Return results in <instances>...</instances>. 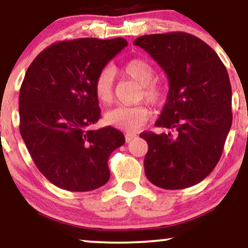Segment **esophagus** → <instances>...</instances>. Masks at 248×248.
Wrapping results in <instances>:
<instances>
[{
  "mask_svg": "<svg viewBox=\"0 0 248 248\" xmlns=\"http://www.w3.org/2000/svg\"><path fill=\"white\" fill-rule=\"evenodd\" d=\"M136 138V134H133V133H126V141L129 142L132 141L133 139Z\"/></svg>",
  "mask_w": 248,
  "mask_h": 248,
  "instance_id": "34e87169",
  "label": "esophagus"
}]
</instances>
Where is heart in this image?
<instances>
[{"instance_id": "b5f03b06", "label": "heart", "mask_w": 248, "mask_h": 248, "mask_svg": "<svg viewBox=\"0 0 248 248\" xmlns=\"http://www.w3.org/2000/svg\"><path fill=\"white\" fill-rule=\"evenodd\" d=\"M122 73L141 85L140 96L152 105H161L167 96L166 87L155 81V69L143 58L129 61L122 67ZM94 91L98 100L102 104H110L113 100V71L105 67L96 76ZM149 110L146 106H118L108 110L105 120L110 126L127 132H134L143 126L148 120Z\"/></svg>"}]
</instances>
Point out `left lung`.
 I'll return each instance as SVG.
<instances>
[{
  "mask_svg": "<svg viewBox=\"0 0 248 248\" xmlns=\"http://www.w3.org/2000/svg\"><path fill=\"white\" fill-rule=\"evenodd\" d=\"M164 70L169 92L156 127L143 132L148 143L144 172L154 186L186 189L217 166L232 124L229 73L215 50L186 32L146 35L133 43Z\"/></svg>",
  "mask_w": 248,
  "mask_h": 248,
  "instance_id": "left-lung-1",
  "label": "left lung"
}]
</instances>
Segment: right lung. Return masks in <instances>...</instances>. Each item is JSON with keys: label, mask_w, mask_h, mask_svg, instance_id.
I'll return each instance as SVG.
<instances>
[{"label": "right lung", "mask_w": 248, "mask_h": 248, "mask_svg": "<svg viewBox=\"0 0 248 248\" xmlns=\"http://www.w3.org/2000/svg\"><path fill=\"white\" fill-rule=\"evenodd\" d=\"M126 39L58 42L33 59L18 99L19 132L36 167L52 184L91 191L109 179L108 158L124 143L120 130L90 126L100 119L96 76Z\"/></svg>", "instance_id": "add662e5"}]
</instances>
